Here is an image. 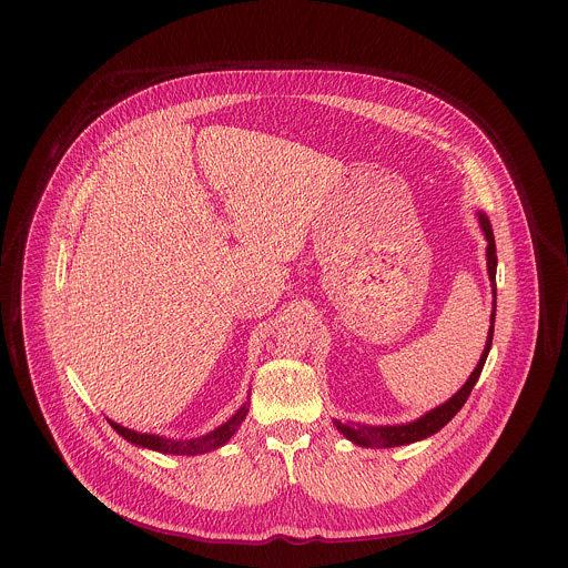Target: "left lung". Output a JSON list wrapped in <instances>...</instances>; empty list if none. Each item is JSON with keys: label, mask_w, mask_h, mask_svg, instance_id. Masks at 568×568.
<instances>
[{"label": "left lung", "mask_w": 568, "mask_h": 568, "mask_svg": "<svg viewBox=\"0 0 568 568\" xmlns=\"http://www.w3.org/2000/svg\"><path fill=\"white\" fill-rule=\"evenodd\" d=\"M477 215H479L481 230L486 234L487 274H489V283H491V294H494V311H491V317H489L491 325H489V332H487L486 349L481 353V359H479L477 368L470 373L468 381L459 387L456 396H452L445 405L436 406L430 413H426L424 417H419V419H415L410 424H400V426H366V424H341L338 419H334L338 433H343V436H347L355 445H359V447H398V445H408V443L428 438L434 433H438L443 426H447L454 419V415L464 406V403L468 400L477 378H479L481 371H484L487 353H489V347H491V338H494V320H496V264H498V260H496V243H494V232H491L489 219L484 213H477Z\"/></svg>", "instance_id": "8db88e82"}]
</instances>
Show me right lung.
Returning <instances> with one entry per match:
<instances>
[{"label": "right lung", "instance_id": "add662e5", "mask_svg": "<svg viewBox=\"0 0 568 568\" xmlns=\"http://www.w3.org/2000/svg\"><path fill=\"white\" fill-rule=\"evenodd\" d=\"M248 398L246 396V403H244L225 424H221L219 428H215L213 433L204 434V436H197V438H190V440H174V438H165V436H158V434H140L130 430V428H123L121 424H114L112 419H109L112 430H116V434H121L125 440L134 443L138 447H146V449H153V452H160V454H176V456H197V454H206V452H213L216 447L225 445L234 433L241 428V424L248 413Z\"/></svg>", "mask_w": 568, "mask_h": 568}]
</instances>
